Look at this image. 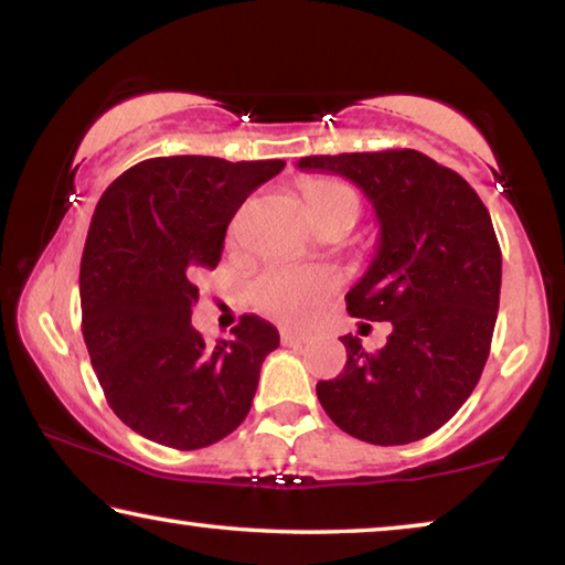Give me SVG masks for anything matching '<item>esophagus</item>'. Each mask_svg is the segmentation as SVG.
Returning a JSON list of instances; mask_svg holds the SVG:
<instances>
[{"label": "esophagus", "mask_w": 565, "mask_h": 565, "mask_svg": "<svg viewBox=\"0 0 565 565\" xmlns=\"http://www.w3.org/2000/svg\"><path fill=\"white\" fill-rule=\"evenodd\" d=\"M306 337L299 331H281V343L284 347H299V343H303Z\"/></svg>", "instance_id": "1"}]
</instances>
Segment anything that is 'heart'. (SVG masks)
Instances as JSON below:
<instances>
[{
	"label": "heart",
	"instance_id": "heart-1",
	"mask_svg": "<svg viewBox=\"0 0 565 565\" xmlns=\"http://www.w3.org/2000/svg\"><path fill=\"white\" fill-rule=\"evenodd\" d=\"M303 202L317 222L327 216H351L356 222L361 214V194L337 177L306 181ZM337 289L339 274L331 269H274L254 284V301L266 313L299 321L317 311Z\"/></svg>",
	"mask_w": 565,
	"mask_h": 565
}]
</instances>
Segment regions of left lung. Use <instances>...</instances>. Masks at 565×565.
I'll use <instances>...</instances> for the list:
<instances>
[{
	"label": "left lung",
	"instance_id": "1",
	"mask_svg": "<svg viewBox=\"0 0 565 565\" xmlns=\"http://www.w3.org/2000/svg\"><path fill=\"white\" fill-rule=\"evenodd\" d=\"M351 179L374 204V262L347 294L351 317L391 321L386 347L341 337L347 366L317 396L341 431L401 446L438 431L471 396L491 351L501 246L468 181L416 149L299 159Z\"/></svg>",
	"mask_w": 565,
	"mask_h": 565
}]
</instances>
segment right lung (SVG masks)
Wrapping results in <instances>:
<instances>
[{
  "label": "right lung",
  "instance_id": "right-lung-1",
  "mask_svg": "<svg viewBox=\"0 0 565 565\" xmlns=\"http://www.w3.org/2000/svg\"><path fill=\"white\" fill-rule=\"evenodd\" d=\"M284 164L157 157L99 199L79 269L82 333L107 404L149 441L212 446L252 408L279 331L252 313L212 347L191 309L199 276L222 262L228 222Z\"/></svg>",
  "mask_w": 565,
  "mask_h": 565
}]
</instances>
